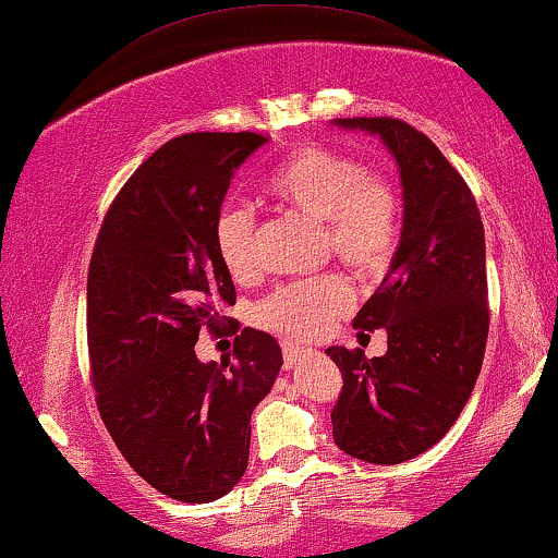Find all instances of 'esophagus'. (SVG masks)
<instances>
[{"label":"esophagus","instance_id":"1","mask_svg":"<svg viewBox=\"0 0 558 558\" xmlns=\"http://www.w3.org/2000/svg\"><path fill=\"white\" fill-rule=\"evenodd\" d=\"M281 352H284V367L289 369V367H294L296 360L310 350H306V347L299 344V342H284V344H281Z\"/></svg>","mask_w":558,"mask_h":558}]
</instances>
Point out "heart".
I'll list each match as a JSON object with an SVG mask.
<instances>
[{"mask_svg":"<svg viewBox=\"0 0 558 558\" xmlns=\"http://www.w3.org/2000/svg\"><path fill=\"white\" fill-rule=\"evenodd\" d=\"M279 208L322 226V254L360 277H375L390 262L400 236V196L379 173L327 145H304L281 160L264 183ZM219 259L236 281L256 274L254 223L241 208H226L214 229ZM352 306V287L339 274L299 281L259 304L264 327L317 337Z\"/></svg>","mask_w":558,"mask_h":558,"instance_id":"obj_1","label":"heart"}]
</instances>
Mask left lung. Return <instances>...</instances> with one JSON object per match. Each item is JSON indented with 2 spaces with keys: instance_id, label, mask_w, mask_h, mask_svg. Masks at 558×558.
I'll return each instance as SVG.
<instances>
[{
  "instance_id": "left-lung-1",
  "label": "left lung",
  "mask_w": 558,
  "mask_h": 558,
  "mask_svg": "<svg viewBox=\"0 0 558 558\" xmlns=\"http://www.w3.org/2000/svg\"><path fill=\"white\" fill-rule=\"evenodd\" d=\"M377 135L402 181V233L390 271L354 329H383L387 352L329 347L342 373L332 410L339 450L375 465L425 453L456 423L478 379L488 339L486 236L468 183L425 133L398 118H337Z\"/></svg>"
}]
</instances>
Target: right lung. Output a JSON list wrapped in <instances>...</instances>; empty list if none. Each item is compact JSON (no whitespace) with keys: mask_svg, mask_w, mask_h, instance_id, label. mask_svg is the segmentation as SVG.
Returning <instances> with one entry per match:
<instances>
[{"mask_svg":"<svg viewBox=\"0 0 558 558\" xmlns=\"http://www.w3.org/2000/svg\"><path fill=\"white\" fill-rule=\"evenodd\" d=\"M269 141L185 133L135 171L105 214L87 269V350L110 438L143 481L183 504L229 494L252 413L281 369L271 335L241 329L233 357L201 362L198 332L236 304L214 241L231 175ZM239 322H231V335Z\"/></svg>","mask_w":558,"mask_h":558,"instance_id":"obj_1","label":"right lung"}]
</instances>
